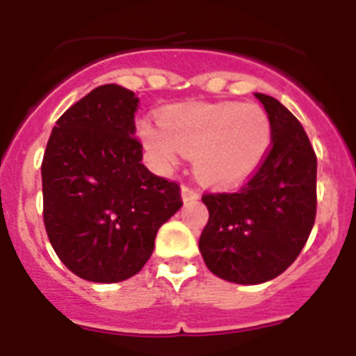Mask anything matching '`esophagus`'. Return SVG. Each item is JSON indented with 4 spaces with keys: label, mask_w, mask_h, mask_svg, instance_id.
Returning a JSON list of instances; mask_svg holds the SVG:
<instances>
[{
    "label": "esophagus",
    "mask_w": 356,
    "mask_h": 356,
    "mask_svg": "<svg viewBox=\"0 0 356 356\" xmlns=\"http://www.w3.org/2000/svg\"><path fill=\"white\" fill-rule=\"evenodd\" d=\"M181 197H184V201H194L200 197V193L194 187H191V185H184L181 187Z\"/></svg>",
    "instance_id": "34e87169"
}]
</instances>
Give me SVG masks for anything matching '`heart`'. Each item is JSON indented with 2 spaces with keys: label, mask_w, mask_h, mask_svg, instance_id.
I'll return each mask as SVG.
<instances>
[{
  "label": "heart",
  "mask_w": 356,
  "mask_h": 356,
  "mask_svg": "<svg viewBox=\"0 0 356 356\" xmlns=\"http://www.w3.org/2000/svg\"><path fill=\"white\" fill-rule=\"evenodd\" d=\"M147 149L171 165L178 153L194 156V171L207 184L244 180L271 147L269 118L260 106L241 103H188L168 108L162 124L140 122Z\"/></svg>",
  "instance_id": "b5f03b06"
}]
</instances>
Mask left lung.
<instances>
[{"mask_svg": "<svg viewBox=\"0 0 356 356\" xmlns=\"http://www.w3.org/2000/svg\"><path fill=\"white\" fill-rule=\"evenodd\" d=\"M254 96L271 122L266 159L238 188L201 196L209 209L203 260L216 276L242 285L269 282L298 259L317 209V156L307 131L278 99Z\"/></svg>", "mask_w": 356, "mask_h": 356, "instance_id": "8db88e82", "label": "left lung"}]
</instances>
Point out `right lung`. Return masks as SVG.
<instances>
[{"instance_id":"obj_1","label":"right lung","mask_w":356,"mask_h":356,"mask_svg":"<svg viewBox=\"0 0 356 356\" xmlns=\"http://www.w3.org/2000/svg\"><path fill=\"white\" fill-rule=\"evenodd\" d=\"M137 108L131 90L96 87L60 115L44 151L46 234L69 271L96 284L137 275L184 205L180 185L143 163Z\"/></svg>"}]
</instances>
